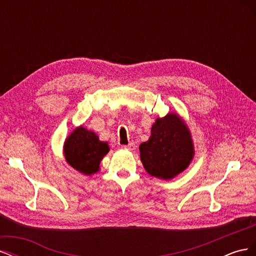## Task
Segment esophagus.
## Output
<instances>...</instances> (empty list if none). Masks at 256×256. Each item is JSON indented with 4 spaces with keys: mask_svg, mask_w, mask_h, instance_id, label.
I'll list each match as a JSON object with an SVG mask.
<instances>
[{
    "mask_svg": "<svg viewBox=\"0 0 256 256\" xmlns=\"http://www.w3.org/2000/svg\"><path fill=\"white\" fill-rule=\"evenodd\" d=\"M122 147H124V148H125V150H136V145H134V143H132V142H130L128 145H124Z\"/></svg>",
    "mask_w": 256,
    "mask_h": 256,
    "instance_id": "obj_1",
    "label": "esophagus"
}]
</instances>
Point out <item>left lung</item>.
Listing matches in <instances>:
<instances>
[{"instance_id":"1","label":"left lung","mask_w":256,"mask_h":256,"mask_svg":"<svg viewBox=\"0 0 256 256\" xmlns=\"http://www.w3.org/2000/svg\"><path fill=\"white\" fill-rule=\"evenodd\" d=\"M193 156L190 130L176 113L157 118L148 141L140 145V157L146 172L166 180L184 172Z\"/></svg>"}]
</instances>
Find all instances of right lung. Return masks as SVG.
Returning <instances> with one entry per match:
<instances>
[{"label": "right lung", "mask_w": 256, "mask_h": 256, "mask_svg": "<svg viewBox=\"0 0 256 256\" xmlns=\"http://www.w3.org/2000/svg\"><path fill=\"white\" fill-rule=\"evenodd\" d=\"M106 142L99 140L98 136L83 126L76 127L64 143V154L67 164L85 175L99 171L100 161L109 152Z\"/></svg>", "instance_id": "obj_1"}]
</instances>
